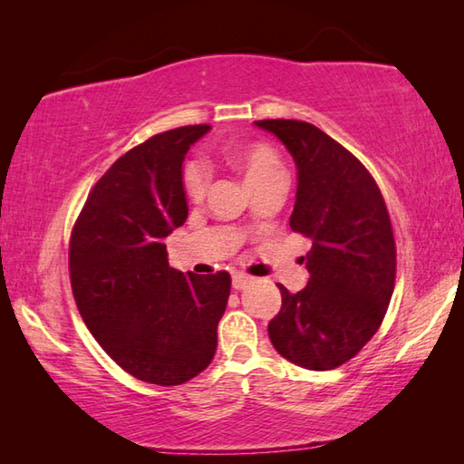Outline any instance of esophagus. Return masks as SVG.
Returning a JSON list of instances; mask_svg holds the SVG:
<instances>
[{
    "instance_id": "esophagus-1",
    "label": "esophagus",
    "mask_w": 464,
    "mask_h": 464,
    "mask_svg": "<svg viewBox=\"0 0 464 464\" xmlns=\"http://www.w3.org/2000/svg\"><path fill=\"white\" fill-rule=\"evenodd\" d=\"M231 277H233V287L235 289H245L253 281V277H249V275H245L241 271H235Z\"/></svg>"
}]
</instances>
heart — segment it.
Segmentation results:
<instances>
[{"mask_svg":"<svg viewBox=\"0 0 464 464\" xmlns=\"http://www.w3.org/2000/svg\"><path fill=\"white\" fill-rule=\"evenodd\" d=\"M227 161H229L235 169L243 173L245 181L249 187L269 181L273 177H283L285 169L281 163L279 153L269 147L267 143H249L235 147L227 153ZM183 191L193 201L203 199L207 189V171L201 163L189 161L183 167Z\"/></svg>","mask_w":464,"mask_h":464,"instance_id":"heart-1","label":"heart"}]
</instances>
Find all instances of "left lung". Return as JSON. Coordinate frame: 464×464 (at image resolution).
Segmentation results:
<instances>
[{
    "label": "left lung",
    "instance_id": "left-lung-1",
    "mask_svg": "<svg viewBox=\"0 0 464 464\" xmlns=\"http://www.w3.org/2000/svg\"><path fill=\"white\" fill-rule=\"evenodd\" d=\"M255 125L277 137L297 165L289 225L313 241L304 289L289 293L279 285L283 304L269 339L303 369H337L377 333L395 289L387 205L364 165L319 127L297 120Z\"/></svg>",
    "mask_w": 464,
    "mask_h": 464
}]
</instances>
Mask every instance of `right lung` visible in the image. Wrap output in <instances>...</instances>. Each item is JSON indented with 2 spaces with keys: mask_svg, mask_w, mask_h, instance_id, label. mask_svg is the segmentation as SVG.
Instances as JSON below:
<instances>
[{
  "mask_svg": "<svg viewBox=\"0 0 464 464\" xmlns=\"http://www.w3.org/2000/svg\"><path fill=\"white\" fill-rule=\"evenodd\" d=\"M209 125L153 135L95 183L69 243L82 317L103 351L135 379L171 387L209 367L231 291L227 271L169 267L163 239L187 219L181 165Z\"/></svg>",
  "mask_w": 464,
  "mask_h": 464,
  "instance_id": "add662e5",
  "label": "right lung"
}]
</instances>
